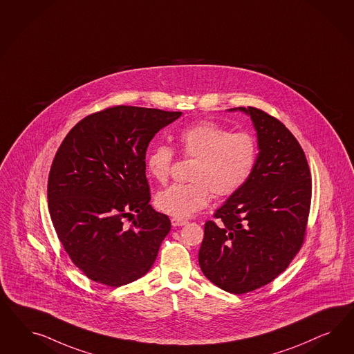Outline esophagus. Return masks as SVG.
<instances>
[{
  "label": "esophagus",
  "mask_w": 354,
  "mask_h": 354,
  "mask_svg": "<svg viewBox=\"0 0 354 354\" xmlns=\"http://www.w3.org/2000/svg\"><path fill=\"white\" fill-rule=\"evenodd\" d=\"M171 225L174 227H178V225H187V221H184V219H180V218H171Z\"/></svg>",
  "instance_id": "1"
}]
</instances>
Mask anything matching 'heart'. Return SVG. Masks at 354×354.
<instances>
[{"label":"heart","mask_w":354,"mask_h":354,"mask_svg":"<svg viewBox=\"0 0 354 354\" xmlns=\"http://www.w3.org/2000/svg\"><path fill=\"white\" fill-rule=\"evenodd\" d=\"M183 156L192 158L189 180L174 184L156 197L165 214L188 218L206 207L212 196L227 198L250 179L257 163L258 145L248 132H231L223 126L203 120L183 129L178 135ZM175 153L166 144L150 150L145 166L150 178L165 184L171 175Z\"/></svg>","instance_id":"heart-1"}]
</instances>
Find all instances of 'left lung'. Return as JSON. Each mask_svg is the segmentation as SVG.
Wrapping results in <instances>:
<instances>
[{
  "label": "left lung",
  "mask_w": 354,
  "mask_h": 354,
  "mask_svg": "<svg viewBox=\"0 0 354 354\" xmlns=\"http://www.w3.org/2000/svg\"><path fill=\"white\" fill-rule=\"evenodd\" d=\"M244 111L257 131V163L247 184L205 223L198 263L216 287L241 295L272 281L305 240L311 175L299 141L263 110Z\"/></svg>",
  "instance_id": "left-lung-1"
}]
</instances>
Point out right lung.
<instances>
[{"label":"right lung","instance_id":"right-lung-1","mask_svg":"<svg viewBox=\"0 0 354 354\" xmlns=\"http://www.w3.org/2000/svg\"><path fill=\"white\" fill-rule=\"evenodd\" d=\"M180 115L107 107L76 123L57 150L49 213L66 253L93 281L120 287L153 266L171 222L149 205L145 154L154 135Z\"/></svg>","mask_w":354,"mask_h":354}]
</instances>
